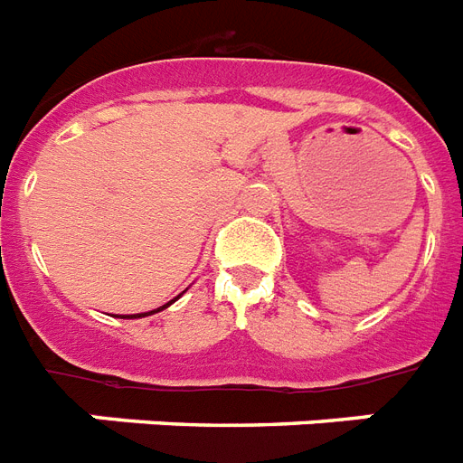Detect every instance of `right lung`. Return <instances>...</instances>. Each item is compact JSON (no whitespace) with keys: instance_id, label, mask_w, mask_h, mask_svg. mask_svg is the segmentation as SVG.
Wrapping results in <instances>:
<instances>
[{"instance_id":"add662e5","label":"right lung","mask_w":463,"mask_h":463,"mask_svg":"<svg viewBox=\"0 0 463 463\" xmlns=\"http://www.w3.org/2000/svg\"><path fill=\"white\" fill-rule=\"evenodd\" d=\"M176 298H179V296H176ZM176 298H174V301H176ZM174 301H169L167 306H172ZM167 306H162V308H167ZM162 308H157V310H150V313H136V316H121V317H128V320H131V317H146V316H153V313H160Z\"/></svg>"}]
</instances>
